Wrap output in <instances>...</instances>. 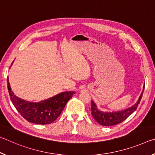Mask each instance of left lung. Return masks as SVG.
<instances>
[{
	"instance_id": "left-lung-1",
	"label": "left lung",
	"mask_w": 155,
	"mask_h": 155,
	"mask_svg": "<svg viewBox=\"0 0 155 155\" xmlns=\"http://www.w3.org/2000/svg\"><path fill=\"white\" fill-rule=\"evenodd\" d=\"M143 90H144V86H143L142 93L136 104L129 108L121 111H117V112H103L97 108L95 103L93 101H91L92 116L97 123L103 126H112L121 123L137 109L138 104H140L141 99H142Z\"/></svg>"
}]
</instances>
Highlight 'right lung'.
<instances>
[{"mask_svg": "<svg viewBox=\"0 0 155 155\" xmlns=\"http://www.w3.org/2000/svg\"><path fill=\"white\" fill-rule=\"evenodd\" d=\"M7 88L11 101L18 112L27 121L39 124H50L56 120L67 101L75 93L74 91L62 92L43 101L31 102L15 95L11 88L8 78Z\"/></svg>", "mask_w": 155, "mask_h": 155, "instance_id": "right-lung-1", "label": "right lung"}]
</instances>
